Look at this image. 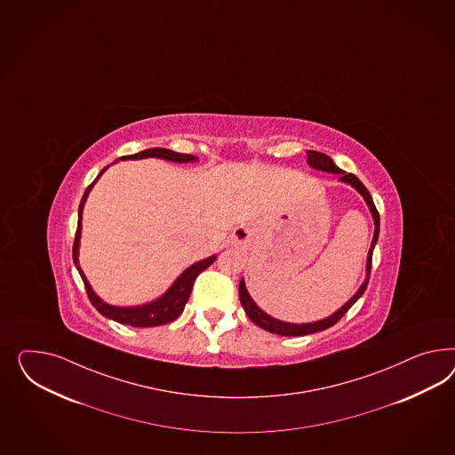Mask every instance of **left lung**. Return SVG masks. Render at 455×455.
<instances>
[{"label":"left lung","mask_w":455,"mask_h":455,"mask_svg":"<svg viewBox=\"0 0 455 455\" xmlns=\"http://www.w3.org/2000/svg\"><path fill=\"white\" fill-rule=\"evenodd\" d=\"M307 164L312 169H317V171H324V172H331V174H340V182H346L352 186L359 195L363 196L367 208L372 214V220H374V237H372V243L369 247V252H367V262H365V279H363V284L357 289V292L352 296L342 307H339L338 311L332 312L331 315H327L321 321H314V323H302V324H294V323H286V321H279L273 315H269L267 312L262 311L259 306L254 302V299L249 296L247 292L246 283L244 279H241L239 283V299H241V304L244 307L249 319L256 325L262 327L264 331L267 332H273L277 336H307V334H314V332H321L329 329L331 325L336 324L339 319L346 314V312L351 309L354 306V302L357 299L361 298L365 291V287L369 284V275H371V267H372V252H374V247L377 244V239H379V212H377L376 206H374V201H372V196L369 195V191L365 189L363 182L359 181L357 176H354L351 172H344L342 169L336 166V163L331 159V157L324 155V153H319V151H307Z\"/></svg>","instance_id":"obj_1"}]
</instances>
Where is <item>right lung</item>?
<instances>
[{
  "label": "right lung",
  "instance_id": "obj_1",
  "mask_svg": "<svg viewBox=\"0 0 455 455\" xmlns=\"http://www.w3.org/2000/svg\"><path fill=\"white\" fill-rule=\"evenodd\" d=\"M146 157H159V159H166V161L180 163V164L181 163H195V161L199 159V157L193 156V155H182V153H176V151H171V149H166V148H149V149H144V151H140L136 155L119 157L117 161L146 159ZM108 168L109 166H106L98 174V178L88 186V189L83 195L78 209V229H76V235H75L73 260H75V266H76L79 275H81V279H83V283L86 286L88 298L92 300V306L98 309V312H101L104 317L113 319V321L119 323V324L132 325V327H155V325L172 323L184 311V306H186L188 299L191 296L196 277L203 273L204 269H208L209 266L216 260L218 256L216 254L209 256L206 259L197 260L193 266H189L186 271H182L178 275V279L168 287V291L163 296H159V298L151 300V302H146V304H141V306H113V304L104 302L103 299L100 298L92 291V284L88 283L86 275H84L81 266H79V243H81V220H83V209H84V204H86V199H88V196L92 193V186L101 178V174Z\"/></svg>",
  "mask_w": 455,
  "mask_h": 455
}]
</instances>
